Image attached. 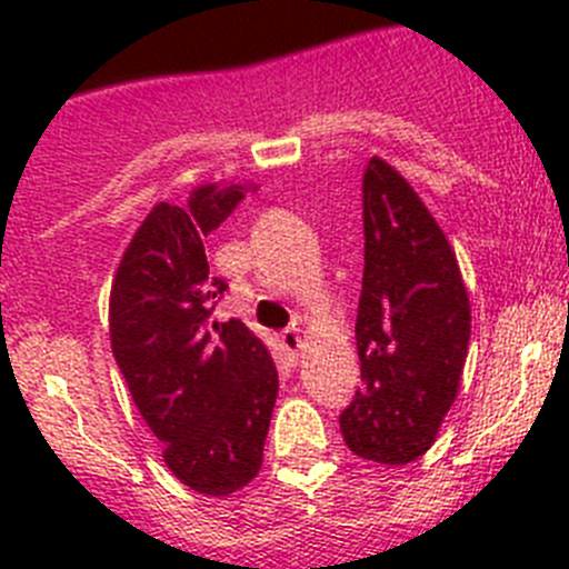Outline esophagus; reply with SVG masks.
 <instances>
[{"label":"esophagus","instance_id":"esophagus-1","mask_svg":"<svg viewBox=\"0 0 569 569\" xmlns=\"http://www.w3.org/2000/svg\"><path fill=\"white\" fill-rule=\"evenodd\" d=\"M279 341H281V350L288 353L290 361L299 359V347H301V336L299 330L296 328H288V330H281L279 333Z\"/></svg>","mask_w":569,"mask_h":569}]
</instances>
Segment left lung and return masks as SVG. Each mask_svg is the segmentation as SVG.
I'll use <instances>...</instances> for the list:
<instances>
[{"label": "left lung", "instance_id": "1", "mask_svg": "<svg viewBox=\"0 0 569 569\" xmlns=\"http://www.w3.org/2000/svg\"><path fill=\"white\" fill-rule=\"evenodd\" d=\"M361 387L339 425L356 456L407 465L453 407L470 345V299L453 248L405 176L373 156L361 179Z\"/></svg>", "mask_w": 569, "mask_h": 569}]
</instances>
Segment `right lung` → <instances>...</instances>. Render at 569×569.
<instances>
[{
    "mask_svg": "<svg viewBox=\"0 0 569 569\" xmlns=\"http://www.w3.org/2000/svg\"><path fill=\"white\" fill-rule=\"evenodd\" d=\"M241 184H202L188 204L159 202L136 230L110 290V347L173 476L228 496L261 467L279 373L239 319L213 321L222 279L204 236L239 208Z\"/></svg>",
    "mask_w": 569,
    "mask_h": 569,
    "instance_id": "1",
    "label": "right lung"
}]
</instances>
